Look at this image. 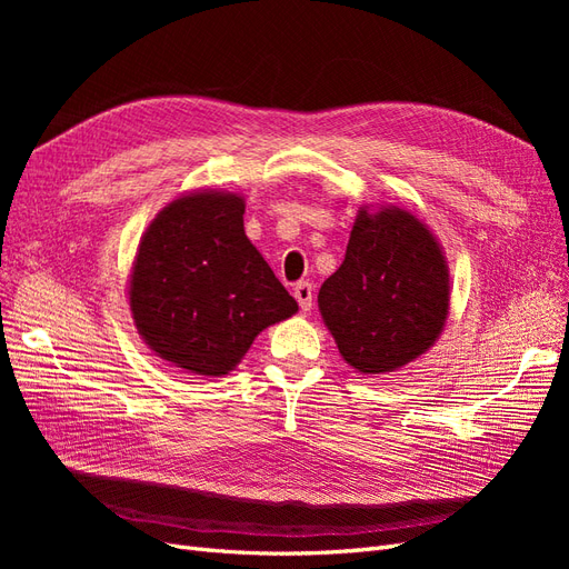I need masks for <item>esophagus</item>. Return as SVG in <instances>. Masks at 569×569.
I'll return each instance as SVG.
<instances>
[{
  "label": "esophagus",
  "mask_w": 569,
  "mask_h": 569,
  "mask_svg": "<svg viewBox=\"0 0 569 569\" xmlns=\"http://www.w3.org/2000/svg\"><path fill=\"white\" fill-rule=\"evenodd\" d=\"M295 297H297V301L301 306V311H311V306H313V284L311 282H297Z\"/></svg>",
  "instance_id": "esophagus-1"
}]
</instances>
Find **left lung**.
Segmentation results:
<instances>
[{"mask_svg":"<svg viewBox=\"0 0 569 569\" xmlns=\"http://www.w3.org/2000/svg\"><path fill=\"white\" fill-rule=\"evenodd\" d=\"M318 306L339 353L363 375L422 356L449 316V268L437 239L401 209L360 211L347 256Z\"/></svg>","mask_w":569,"mask_h":569,"instance_id":"left-lung-1","label":"left lung"}]
</instances>
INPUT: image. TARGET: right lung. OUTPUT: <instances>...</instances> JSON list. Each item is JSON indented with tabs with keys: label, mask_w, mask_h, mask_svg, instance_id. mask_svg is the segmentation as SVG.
Here are the masks:
<instances>
[{
	"label": "right lung",
	"mask_w": 569,
	"mask_h": 569,
	"mask_svg": "<svg viewBox=\"0 0 569 569\" xmlns=\"http://www.w3.org/2000/svg\"><path fill=\"white\" fill-rule=\"evenodd\" d=\"M242 216L237 194H187L166 206L137 249L134 325L182 370L228 375L258 332L299 311L249 242Z\"/></svg>",
	"instance_id": "obj_1"
}]
</instances>
